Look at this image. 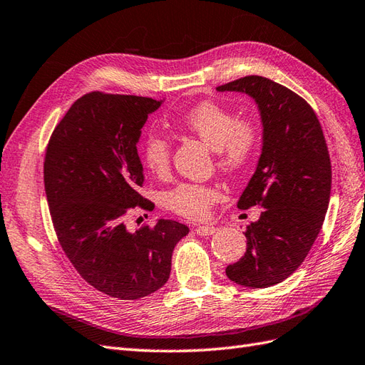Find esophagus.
Returning a JSON list of instances; mask_svg holds the SVG:
<instances>
[{"mask_svg":"<svg viewBox=\"0 0 365 365\" xmlns=\"http://www.w3.org/2000/svg\"><path fill=\"white\" fill-rule=\"evenodd\" d=\"M197 234L198 235H201V237H207V235H212V234H215L217 232V227L215 226H198L197 229Z\"/></svg>","mask_w":365,"mask_h":365,"instance_id":"34e87169","label":"esophagus"}]
</instances>
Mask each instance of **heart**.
Wrapping results in <instances>:
<instances>
[{
  "label": "heart",
  "mask_w": 365,
  "mask_h": 365,
  "mask_svg": "<svg viewBox=\"0 0 365 365\" xmlns=\"http://www.w3.org/2000/svg\"><path fill=\"white\" fill-rule=\"evenodd\" d=\"M181 127L200 138L215 152L221 172L235 173L250 161L255 144L257 128L250 119H237V114L217 102L206 101L192 106L181 118ZM170 140L163 133H150L142 156L147 167L158 176H165L170 168ZM220 198L218 190L207 184L182 182L165 195L168 209L182 217L202 220Z\"/></svg>",
  "instance_id": "obj_1"
}]
</instances>
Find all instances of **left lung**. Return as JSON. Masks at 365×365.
Returning <instances> with one entry per match:
<instances>
[{
	"instance_id": "obj_1",
	"label": "left lung",
	"mask_w": 365,
	"mask_h": 365,
	"mask_svg": "<svg viewBox=\"0 0 365 365\" xmlns=\"http://www.w3.org/2000/svg\"><path fill=\"white\" fill-rule=\"evenodd\" d=\"M217 91L251 96L263 123L259 164L237 202L242 210L263 212L246 227V252L226 275L247 288H268L299 268L321 232L330 202V155L316 113L287 86L246 76Z\"/></svg>"
}]
</instances>
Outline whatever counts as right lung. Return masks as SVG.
I'll return each mask as SVG.
<instances>
[{"mask_svg": "<svg viewBox=\"0 0 365 365\" xmlns=\"http://www.w3.org/2000/svg\"><path fill=\"white\" fill-rule=\"evenodd\" d=\"M163 101L88 93L52 131L44 156V190L61 250L85 282L120 300L165 285L176 243L189 227L173 220L128 230L127 213L153 202L139 195L144 168L140 128Z\"/></svg>", "mask_w": 365, "mask_h": 365, "instance_id": "obj_1", "label": "right lung"}]
</instances>
